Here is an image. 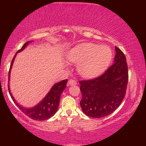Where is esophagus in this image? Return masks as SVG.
<instances>
[{"label": "esophagus", "instance_id": "1", "mask_svg": "<svg viewBox=\"0 0 146 146\" xmlns=\"http://www.w3.org/2000/svg\"><path fill=\"white\" fill-rule=\"evenodd\" d=\"M68 85H71V86H73V85H76L78 82H77L76 80H73V79H71V80H68Z\"/></svg>", "mask_w": 146, "mask_h": 146}]
</instances>
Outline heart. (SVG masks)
Wrapping results in <instances>:
<instances>
[{
	"label": "heart",
	"instance_id": "b5f03b06",
	"mask_svg": "<svg viewBox=\"0 0 146 146\" xmlns=\"http://www.w3.org/2000/svg\"><path fill=\"white\" fill-rule=\"evenodd\" d=\"M113 58V52L107 46L82 43L69 52L68 59L78 65L80 74L86 78L98 76L106 69Z\"/></svg>",
	"mask_w": 146,
	"mask_h": 146
}]
</instances>
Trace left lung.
<instances>
[{
  "instance_id": "left-lung-1",
  "label": "left lung",
  "mask_w": 146,
  "mask_h": 146,
  "mask_svg": "<svg viewBox=\"0 0 146 146\" xmlns=\"http://www.w3.org/2000/svg\"><path fill=\"white\" fill-rule=\"evenodd\" d=\"M115 51V63L104 74L79 82L82 95L80 106L87 116H107L113 113L124 99L128 80V65L123 52L117 46Z\"/></svg>"
}]
</instances>
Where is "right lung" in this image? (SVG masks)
<instances>
[{
  "label": "right lung",
  "instance_id": "right-lung-1",
  "mask_svg": "<svg viewBox=\"0 0 146 146\" xmlns=\"http://www.w3.org/2000/svg\"><path fill=\"white\" fill-rule=\"evenodd\" d=\"M30 42H31V41L25 42L24 45L23 46V47H22L20 50H18L17 53H19V52L23 51V50L24 49ZM16 56V54L14 56L12 61H11V65H10L9 71V80L10 71H11V66H12L13 62H14ZM67 81V80H64L60 82L55 84L53 86V87L51 88V89L50 90V91L48 93V94L46 95V97H45L38 104H37L36 106L31 108H24V107H23L22 106L20 105L19 104H18L17 102H16V100H14V97L11 95V92H10L9 84H8V90H9L10 96H11L13 101L15 102L16 105L21 109V110L23 113H24L25 115H27L28 117H30L31 119H32L33 120L42 121V120H46L51 118V117L52 116H53V115H55V113L57 112L58 106H59L60 95H61L63 90L65 89V88H66Z\"/></svg>",
  "mask_w": 146,
  "mask_h": 146
}]
</instances>
